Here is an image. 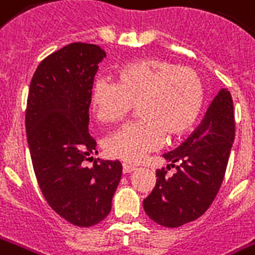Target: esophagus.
Here are the masks:
<instances>
[{"label":"esophagus","mask_w":255,"mask_h":255,"mask_svg":"<svg viewBox=\"0 0 255 255\" xmlns=\"http://www.w3.org/2000/svg\"><path fill=\"white\" fill-rule=\"evenodd\" d=\"M135 168H136L135 165L128 164V163H124V164H123V171H124V172H131V171H133Z\"/></svg>","instance_id":"34e87169"}]
</instances>
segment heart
I'll list each match as a JSON object with an SVG mask.
<instances>
[{
	"label": "heart",
	"instance_id": "heart-1",
	"mask_svg": "<svg viewBox=\"0 0 255 255\" xmlns=\"http://www.w3.org/2000/svg\"><path fill=\"white\" fill-rule=\"evenodd\" d=\"M115 81L99 78L91 105L102 123L123 120L138 105L142 120L124 126L105 140V150L126 161H139L163 143L195 126L204 105L200 74L164 59H143L123 66Z\"/></svg>",
	"mask_w": 255,
	"mask_h": 255
}]
</instances>
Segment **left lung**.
Masks as SVG:
<instances>
[{
    "label": "left lung",
    "instance_id": "1",
    "mask_svg": "<svg viewBox=\"0 0 255 255\" xmlns=\"http://www.w3.org/2000/svg\"><path fill=\"white\" fill-rule=\"evenodd\" d=\"M233 140V101L222 88L189 138L163 154L170 161L167 168L175 167L177 172L167 177L164 168L156 171V186L143 200L149 218L161 227L178 228L202 217L224 181Z\"/></svg>",
    "mask_w": 255,
    "mask_h": 255
}]
</instances>
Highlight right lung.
<instances>
[{
	"instance_id": "add662e5",
	"label": "right lung",
	"mask_w": 255,
	"mask_h": 255,
	"mask_svg": "<svg viewBox=\"0 0 255 255\" xmlns=\"http://www.w3.org/2000/svg\"><path fill=\"white\" fill-rule=\"evenodd\" d=\"M106 52L73 42L41 62L30 83L26 133L37 182L56 214L76 227L97 225L109 215L122 178L119 160L95 158L88 132L91 91Z\"/></svg>"
}]
</instances>
